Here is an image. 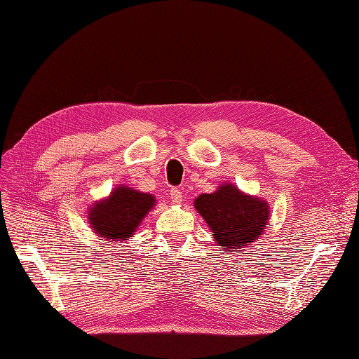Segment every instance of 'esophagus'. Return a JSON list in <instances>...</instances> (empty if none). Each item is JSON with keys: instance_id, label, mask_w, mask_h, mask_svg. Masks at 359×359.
<instances>
[{"instance_id": "1", "label": "esophagus", "mask_w": 359, "mask_h": 359, "mask_svg": "<svg viewBox=\"0 0 359 359\" xmlns=\"http://www.w3.org/2000/svg\"><path fill=\"white\" fill-rule=\"evenodd\" d=\"M170 197H171L172 203H180V201H182V191L179 188H171Z\"/></svg>"}]
</instances>
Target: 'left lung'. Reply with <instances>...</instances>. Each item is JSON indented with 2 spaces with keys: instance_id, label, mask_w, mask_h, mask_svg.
<instances>
[{
  "instance_id": "1",
  "label": "left lung",
  "mask_w": 359,
  "mask_h": 359,
  "mask_svg": "<svg viewBox=\"0 0 359 359\" xmlns=\"http://www.w3.org/2000/svg\"><path fill=\"white\" fill-rule=\"evenodd\" d=\"M218 245L244 249L258 238L269 219V205L243 194L233 185L223 183L212 194H201L194 201Z\"/></svg>"
}]
</instances>
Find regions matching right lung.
I'll return each mask as SVG.
<instances>
[{
  "mask_svg": "<svg viewBox=\"0 0 359 359\" xmlns=\"http://www.w3.org/2000/svg\"><path fill=\"white\" fill-rule=\"evenodd\" d=\"M154 197L128 187L116 188L110 197L100 201L89 212L95 233L109 241H121L132 236L142 218L154 205Z\"/></svg>",
  "mask_w": 359,
  "mask_h": 359,
  "instance_id": "1",
  "label": "right lung"
}]
</instances>
